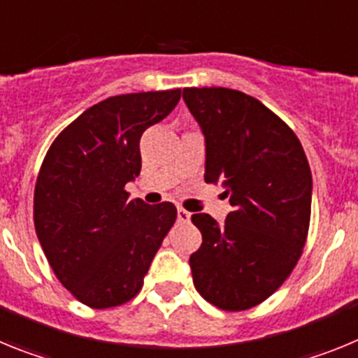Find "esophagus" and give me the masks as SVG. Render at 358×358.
<instances>
[{
    "mask_svg": "<svg viewBox=\"0 0 358 358\" xmlns=\"http://www.w3.org/2000/svg\"><path fill=\"white\" fill-rule=\"evenodd\" d=\"M189 217H192V215H189L186 210H182V208L177 210V222H182V224L189 222Z\"/></svg>",
    "mask_w": 358,
    "mask_h": 358,
    "instance_id": "1",
    "label": "esophagus"
}]
</instances>
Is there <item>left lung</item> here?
<instances>
[{"label": "left lung", "mask_w": 358, "mask_h": 358, "mask_svg": "<svg viewBox=\"0 0 358 358\" xmlns=\"http://www.w3.org/2000/svg\"><path fill=\"white\" fill-rule=\"evenodd\" d=\"M206 141L204 181L220 182L226 222L192 215L202 243L189 256L197 292L229 312L260 305L289 278L310 226L312 172L301 143L260 100L227 87H185Z\"/></svg>", "instance_id": "8db88e82"}]
</instances>
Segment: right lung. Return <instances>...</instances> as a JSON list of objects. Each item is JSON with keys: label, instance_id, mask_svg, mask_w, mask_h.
<instances>
[{"label": "right lung", "instance_id": "add662e5", "mask_svg": "<svg viewBox=\"0 0 358 358\" xmlns=\"http://www.w3.org/2000/svg\"><path fill=\"white\" fill-rule=\"evenodd\" d=\"M181 90L118 94L84 110L57 136L41 166L34 224L50 267L91 308H110L140 292L163 238L172 202L129 201L140 176L141 134L173 110Z\"/></svg>", "mask_w": 358, "mask_h": 358}]
</instances>
